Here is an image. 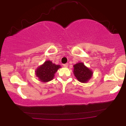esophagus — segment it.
<instances>
[{
  "mask_svg": "<svg viewBox=\"0 0 126 126\" xmlns=\"http://www.w3.org/2000/svg\"><path fill=\"white\" fill-rule=\"evenodd\" d=\"M63 66H64V67H68V63H66V64H63Z\"/></svg>",
  "mask_w": 126,
  "mask_h": 126,
  "instance_id": "1",
  "label": "esophagus"
}]
</instances>
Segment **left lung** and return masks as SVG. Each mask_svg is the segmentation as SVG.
Masks as SVG:
<instances>
[{"mask_svg": "<svg viewBox=\"0 0 126 126\" xmlns=\"http://www.w3.org/2000/svg\"><path fill=\"white\" fill-rule=\"evenodd\" d=\"M75 76L79 82L86 83L92 77V72L82 63H78L73 66Z\"/></svg>", "mask_w": 126, "mask_h": 126, "instance_id": "1", "label": "left lung"}]
</instances>
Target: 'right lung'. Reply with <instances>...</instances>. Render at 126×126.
Instances as JSON below:
<instances>
[{
  "label": "right lung",
  "mask_w": 126,
  "mask_h": 126,
  "mask_svg": "<svg viewBox=\"0 0 126 126\" xmlns=\"http://www.w3.org/2000/svg\"><path fill=\"white\" fill-rule=\"evenodd\" d=\"M60 67L59 65L53 64L51 62L46 61L36 70V75L42 82H48L51 80L54 73Z\"/></svg>",
  "instance_id": "add662e5"
}]
</instances>
